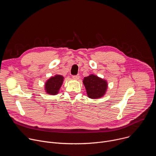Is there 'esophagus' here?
Returning <instances> with one entry per match:
<instances>
[{
  "mask_svg": "<svg viewBox=\"0 0 156 156\" xmlns=\"http://www.w3.org/2000/svg\"><path fill=\"white\" fill-rule=\"evenodd\" d=\"M73 80H78L80 79V75H74L73 76Z\"/></svg>",
  "mask_w": 156,
  "mask_h": 156,
  "instance_id": "34e87169",
  "label": "esophagus"
}]
</instances>
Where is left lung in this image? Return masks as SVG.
<instances>
[{
    "mask_svg": "<svg viewBox=\"0 0 156 156\" xmlns=\"http://www.w3.org/2000/svg\"><path fill=\"white\" fill-rule=\"evenodd\" d=\"M87 97L91 99H99L103 97L107 90V80L91 74L84 77L83 81Z\"/></svg>",
    "mask_w": 156,
    "mask_h": 156,
    "instance_id": "8db88e82",
    "label": "left lung"
}]
</instances>
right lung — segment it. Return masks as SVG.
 <instances>
[{
  "label": "right lung",
  "instance_id": "right-lung-1",
  "mask_svg": "<svg viewBox=\"0 0 156 156\" xmlns=\"http://www.w3.org/2000/svg\"><path fill=\"white\" fill-rule=\"evenodd\" d=\"M63 80L64 77L60 75H55L54 76H51L45 83V92L50 95H57L60 91Z\"/></svg>",
  "mask_w": 156,
  "mask_h": 156
}]
</instances>
